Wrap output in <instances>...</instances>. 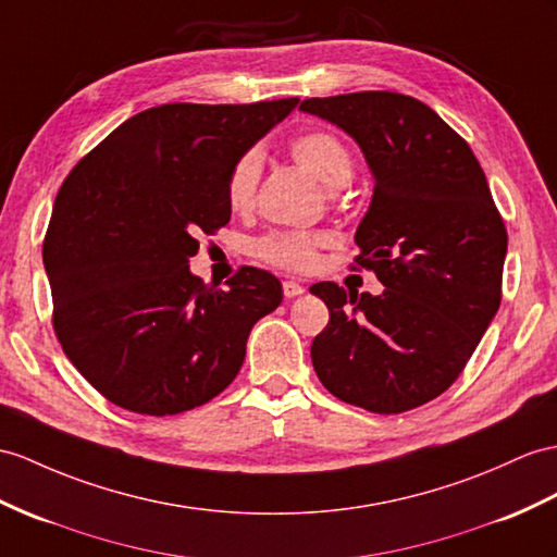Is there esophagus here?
Wrapping results in <instances>:
<instances>
[{
	"label": "esophagus",
	"instance_id": "1",
	"mask_svg": "<svg viewBox=\"0 0 557 557\" xmlns=\"http://www.w3.org/2000/svg\"><path fill=\"white\" fill-rule=\"evenodd\" d=\"M305 293V286L302 283H297V281H283V295L286 297H297V295H302Z\"/></svg>",
	"mask_w": 557,
	"mask_h": 557
}]
</instances>
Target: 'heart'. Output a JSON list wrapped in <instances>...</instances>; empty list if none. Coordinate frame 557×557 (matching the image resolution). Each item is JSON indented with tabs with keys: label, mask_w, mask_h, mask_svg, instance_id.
<instances>
[{
	"label": "heart",
	"mask_w": 557,
	"mask_h": 557,
	"mask_svg": "<svg viewBox=\"0 0 557 557\" xmlns=\"http://www.w3.org/2000/svg\"><path fill=\"white\" fill-rule=\"evenodd\" d=\"M290 156L311 180H317L325 191L343 188L355 172L349 148L337 139L333 132L309 129L297 134L290 141ZM262 176V153L257 148L240 153L232 165L226 180V202L234 212H246L252 208L257 184ZM331 243L323 232H271L252 243V252L260 260L288 269L309 271L317 264L319 250Z\"/></svg>",
	"instance_id": "b5f03b06"
}]
</instances>
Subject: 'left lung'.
Wrapping results in <instances>:
<instances>
[{"mask_svg":"<svg viewBox=\"0 0 557 557\" xmlns=\"http://www.w3.org/2000/svg\"><path fill=\"white\" fill-rule=\"evenodd\" d=\"M300 111L345 129L373 174L357 228V264L381 295L321 281L331 311L311 343L323 387L373 413L440 397L466 369L500 305L506 224L463 137L430 106L397 91L307 99Z\"/></svg>","mask_w":557,"mask_h":557,"instance_id":"obj_1","label":"left lung"}]
</instances>
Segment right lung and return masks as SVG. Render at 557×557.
I'll use <instances>...</instances> for the list:
<instances>
[{
  "label": "right lung",
  "mask_w": 557,
  "mask_h": 557,
  "mask_svg": "<svg viewBox=\"0 0 557 557\" xmlns=\"http://www.w3.org/2000/svg\"><path fill=\"white\" fill-rule=\"evenodd\" d=\"M297 101L148 108L65 176L42 246L53 331L108 401L174 416L238 375L252 325L283 300L281 283L243 267L220 290L188 260L200 234L232 220L226 180L238 156Z\"/></svg>",
  "instance_id": "obj_1"
}]
</instances>
